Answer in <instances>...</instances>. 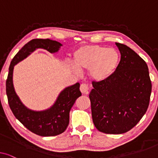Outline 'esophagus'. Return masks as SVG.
I'll return each mask as SVG.
<instances>
[{"instance_id":"esophagus-1","label":"esophagus","mask_w":158,"mask_h":158,"mask_svg":"<svg viewBox=\"0 0 158 158\" xmlns=\"http://www.w3.org/2000/svg\"><path fill=\"white\" fill-rule=\"evenodd\" d=\"M80 89H81V91L83 93V94H88V90H89V87L87 84L83 83L81 85V87H80Z\"/></svg>"}]
</instances>
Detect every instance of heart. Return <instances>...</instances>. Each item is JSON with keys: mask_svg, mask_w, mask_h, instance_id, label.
I'll list each match as a JSON object with an SVG mask.
<instances>
[{"mask_svg": "<svg viewBox=\"0 0 158 158\" xmlns=\"http://www.w3.org/2000/svg\"><path fill=\"white\" fill-rule=\"evenodd\" d=\"M73 59L76 70H88L90 78L95 81H103L116 70L119 56L114 49L96 44H86L75 49Z\"/></svg>", "mask_w": 158, "mask_h": 158, "instance_id": "b5f03b06", "label": "heart"}]
</instances>
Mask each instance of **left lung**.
<instances>
[{"label":"left lung","mask_w":158,"mask_h":158,"mask_svg":"<svg viewBox=\"0 0 158 158\" xmlns=\"http://www.w3.org/2000/svg\"><path fill=\"white\" fill-rule=\"evenodd\" d=\"M121 60L103 81H93L89 98L93 122L99 131L118 135L135 127L146 113L152 91L148 64L127 45L116 43Z\"/></svg>","instance_id":"left-lung-1"}]
</instances>
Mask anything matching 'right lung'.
Here are the masks:
<instances>
[{
    "mask_svg": "<svg viewBox=\"0 0 158 158\" xmlns=\"http://www.w3.org/2000/svg\"><path fill=\"white\" fill-rule=\"evenodd\" d=\"M61 46L60 42L49 39H34L31 40L13 58L6 80V94L8 104L15 117L31 132L42 137L56 136L65 131L70 121L71 108L76 99L81 96L80 83H75L62 90L50 109L42 111H34L27 109L15 92L13 85V71L15 64L27 57L36 49H44L49 52L55 53L59 50Z\"/></svg>",
    "mask_w": 158,
    "mask_h": 158,
    "instance_id": "right-lung-1",
    "label": "right lung"
}]
</instances>
